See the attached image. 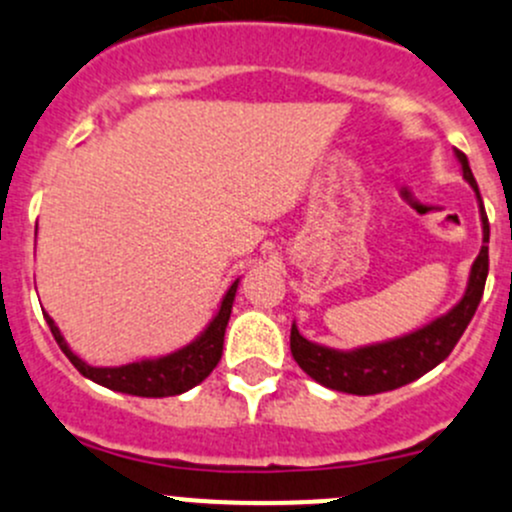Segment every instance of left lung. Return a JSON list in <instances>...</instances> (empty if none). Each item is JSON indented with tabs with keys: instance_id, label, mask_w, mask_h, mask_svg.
Segmentation results:
<instances>
[{
	"instance_id": "1",
	"label": "left lung",
	"mask_w": 512,
	"mask_h": 512,
	"mask_svg": "<svg viewBox=\"0 0 512 512\" xmlns=\"http://www.w3.org/2000/svg\"><path fill=\"white\" fill-rule=\"evenodd\" d=\"M453 153H456L458 163H461L463 178H466V183L476 193L480 225H483V247H480L478 257L471 265L466 292H463V297L446 314L436 317L433 322L423 324L416 332L356 349H332L324 347V344L309 342L307 337L299 334L297 324H292L289 349H292V356L299 364V369L312 376L317 384L356 396L394 391L399 386L421 379L426 371L441 364L453 352L461 334L471 324L473 314H476L480 304V297H483L485 277H488V245L485 242L490 240V225L488 215L483 210V200H480L478 183L471 173V165H468V158L461 151Z\"/></svg>"
}]
</instances>
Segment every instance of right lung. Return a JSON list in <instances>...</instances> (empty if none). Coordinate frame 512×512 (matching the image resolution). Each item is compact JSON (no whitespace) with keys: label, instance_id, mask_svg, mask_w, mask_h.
Here are the masks:
<instances>
[{"label":"right lung","instance_id":"1","mask_svg":"<svg viewBox=\"0 0 512 512\" xmlns=\"http://www.w3.org/2000/svg\"><path fill=\"white\" fill-rule=\"evenodd\" d=\"M237 285L235 280L230 289L220 299L218 312L213 314L203 332L188 342L185 347L175 349L170 354L160 356H146V359L131 361V364L121 366H91L89 361L81 359L69 342L64 339L61 329L56 327L54 319L44 312L46 324H49L51 334H54L56 344L61 352L69 356L71 364L79 369L81 376L91 379L98 386H106L111 391H121V394L131 396H146V399H163V396H178L185 394L188 389L198 386L210 376V371L218 366L220 356H223V342H225V329L230 322L232 302H235Z\"/></svg>","mask_w":512,"mask_h":512}]
</instances>
